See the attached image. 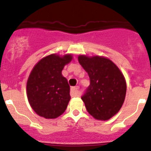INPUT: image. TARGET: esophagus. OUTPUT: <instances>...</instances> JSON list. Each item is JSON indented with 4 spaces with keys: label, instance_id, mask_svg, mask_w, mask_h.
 I'll return each mask as SVG.
<instances>
[{
    "label": "esophagus",
    "instance_id": "obj_1",
    "mask_svg": "<svg viewBox=\"0 0 151 151\" xmlns=\"http://www.w3.org/2000/svg\"><path fill=\"white\" fill-rule=\"evenodd\" d=\"M78 88H79L78 86L72 88L71 91H70V95H71V97H77V96H78Z\"/></svg>",
    "mask_w": 151,
    "mask_h": 151
}]
</instances>
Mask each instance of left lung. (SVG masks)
Here are the masks:
<instances>
[{
  "label": "left lung",
  "instance_id": "1",
  "mask_svg": "<svg viewBox=\"0 0 151 151\" xmlns=\"http://www.w3.org/2000/svg\"><path fill=\"white\" fill-rule=\"evenodd\" d=\"M78 60L90 78V85L82 97L87 111L97 120L110 119L125 101L126 82L123 74L105 57L79 55Z\"/></svg>",
  "mask_w": 151,
  "mask_h": 151
}]
</instances>
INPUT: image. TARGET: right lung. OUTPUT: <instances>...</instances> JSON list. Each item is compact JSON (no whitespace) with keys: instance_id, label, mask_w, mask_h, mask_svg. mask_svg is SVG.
I'll return each mask as SVG.
<instances>
[{"instance_id":"1","label":"right lung","mask_w":151,"mask_h":151,"mask_svg":"<svg viewBox=\"0 0 151 151\" xmlns=\"http://www.w3.org/2000/svg\"><path fill=\"white\" fill-rule=\"evenodd\" d=\"M72 60L70 54H52L40 60L31 71L26 94L31 107L40 116L55 119L66 110L70 88L62 70Z\"/></svg>"}]
</instances>
